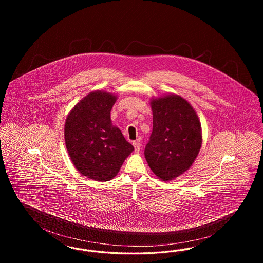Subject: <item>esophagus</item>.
<instances>
[{
	"label": "esophagus",
	"mask_w": 263,
	"mask_h": 263,
	"mask_svg": "<svg viewBox=\"0 0 263 263\" xmlns=\"http://www.w3.org/2000/svg\"><path fill=\"white\" fill-rule=\"evenodd\" d=\"M133 146H134L135 152L139 153L140 150H141V143H139L138 141H135V142H133Z\"/></svg>",
	"instance_id": "obj_1"
}]
</instances>
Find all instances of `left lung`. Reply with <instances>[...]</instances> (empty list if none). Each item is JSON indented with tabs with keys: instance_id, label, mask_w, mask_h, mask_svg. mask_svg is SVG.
I'll return each instance as SVG.
<instances>
[{
	"instance_id": "1",
	"label": "left lung",
	"mask_w": 263,
	"mask_h": 263,
	"mask_svg": "<svg viewBox=\"0 0 263 263\" xmlns=\"http://www.w3.org/2000/svg\"><path fill=\"white\" fill-rule=\"evenodd\" d=\"M153 131L145 148L152 172L163 181L185 173L196 160L202 145L197 113L177 95L151 99Z\"/></svg>"
}]
</instances>
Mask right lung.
<instances>
[{
    "instance_id": "1",
    "label": "right lung",
    "mask_w": 263,
    "mask_h": 263,
    "mask_svg": "<svg viewBox=\"0 0 263 263\" xmlns=\"http://www.w3.org/2000/svg\"><path fill=\"white\" fill-rule=\"evenodd\" d=\"M117 97L95 90L68 114L64 127L66 148L76 168L96 181H108L120 171L134 147L112 125L110 111Z\"/></svg>"
}]
</instances>
